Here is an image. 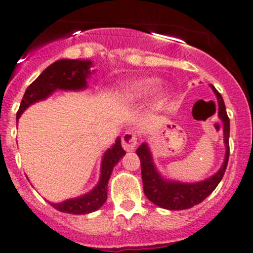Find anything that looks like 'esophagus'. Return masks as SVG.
<instances>
[{
	"label": "esophagus",
	"instance_id": "1",
	"mask_svg": "<svg viewBox=\"0 0 253 253\" xmlns=\"http://www.w3.org/2000/svg\"><path fill=\"white\" fill-rule=\"evenodd\" d=\"M122 147L126 151H133L138 144V135L133 131L125 132L121 138Z\"/></svg>",
	"mask_w": 253,
	"mask_h": 253
}]
</instances>
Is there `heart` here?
Returning a JSON list of instances; mask_svg holds the SVG:
<instances>
[{
    "mask_svg": "<svg viewBox=\"0 0 253 253\" xmlns=\"http://www.w3.org/2000/svg\"><path fill=\"white\" fill-rule=\"evenodd\" d=\"M159 80L154 78L149 79H140L135 80V81L128 82L122 87V94L124 98L128 102H135V100H143L148 98L149 95L153 94L154 91L158 88ZM167 97H169V92L164 91L160 92L155 98L154 106L155 108H160L166 102Z\"/></svg>",
    "mask_w": 253,
    "mask_h": 253,
    "instance_id": "b5f03b06",
    "label": "heart"
}]
</instances>
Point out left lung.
<instances>
[{
	"label": "left lung",
	"instance_id": "obj_1",
	"mask_svg": "<svg viewBox=\"0 0 253 253\" xmlns=\"http://www.w3.org/2000/svg\"><path fill=\"white\" fill-rule=\"evenodd\" d=\"M212 89L216 93L218 99V115L223 121V131H224V143L227 151H225L224 162L222 167L216 174L210 177L209 179L199 183H179V182H169L162 179L161 175L158 173L153 160L151 154L149 151L148 145L143 143L137 149V155L140 159V169H142V179H143V190L147 198L153 204L158 205L166 210H187L195 205L203 203L205 199L210 195L224 175L227 169L228 160H229V132L230 122L225 110L224 100H223L220 93L211 84Z\"/></svg>",
	"mask_w": 253,
	"mask_h": 253
}]
</instances>
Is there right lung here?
I'll list each match as a JSON object with an SVG mask.
<instances>
[{
  "instance_id": "1",
  "label": "right lung",
  "mask_w": 253,
  "mask_h": 253,
  "mask_svg": "<svg viewBox=\"0 0 253 253\" xmlns=\"http://www.w3.org/2000/svg\"><path fill=\"white\" fill-rule=\"evenodd\" d=\"M89 60L62 59L49 65L30 86L26 88L21 99L19 110L17 113V121L21 113L33 103L47 98L55 89H81L87 84L86 78L91 74ZM126 154L121 147V139L118 138L116 143L105 153L102 162V174L97 187L81 198L66 200L60 204H50L55 210L71 214H84L97 211L106 201L108 180L113 172L114 166Z\"/></svg>"
}]
</instances>
